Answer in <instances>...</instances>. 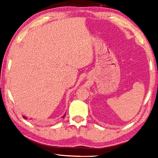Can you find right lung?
Returning <instances> with one entry per match:
<instances>
[{
    "label": "right lung",
    "mask_w": 158,
    "mask_h": 158,
    "mask_svg": "<svg viewBox=\"0 0 158 158\" xmlns=\"http://www.w3.org/2000/svg\"><path fill=\"white\" fill-rule=\"evenodd\" d=\"M65 115H64V116H63V117H65ZM23 118H26V117H25L24 116H23Z\"/></svg>",
    "instance_id": "add662e5"
}]
</instances>
